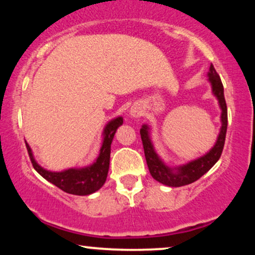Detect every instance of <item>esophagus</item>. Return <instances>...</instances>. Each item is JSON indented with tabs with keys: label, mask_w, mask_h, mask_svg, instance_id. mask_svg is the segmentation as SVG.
Listing matches in <instances>:
<instances>
[{
	"label": "esophagus",
	"mask_w": 255,
	"mask_h": 255,
	"mask_svg": "<svg viewBox=\"0 0 255 255\" xmlns=\"http://www.w3.org/2000/svg\"><path fill=\"white\" fill-rule=\"evenodd\" d=\"M139 115H140V111H138L137 109H132V110H131V116L138 117Z\"/></svg>",
	"instance_id": "esophagus-1"
}]
</instances>
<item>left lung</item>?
<instances>
[{
	"label": "left lung",
	"mask_w": 255,
	"mask_h": 255,
	"mask_svg": "<svg viewBox=\"0 0 255 255\" xmlns=\"http://www.w3.org/2000/svg\"><path fill=\"white\" fill-rule=\"evenodd\" d=\"M209 80H210L212 85V92L217 97L218 101H220L221 109H222V117H221L222 118V128H221V132L216 144L208 154L198 158V160L192 161V162L185 164L182 167H179L176 172H173V169L164 166L162 161L158 158L156 152H155L150 138H149L148 128L144 125V127L140 128L139 133L140 138H142L143 149H144V155L149 172H150L152 178L158 182H161V184L172 187L185 186V185L192 184V182L198 180L200 176L204 175L208 170H210L212 166L220 160L221 155H222L224 142H226L227 127H228V111H227L226 99H224L222 81H221L220 75L217 74L216 69L214 68L212 64L210 65V71H209Z\"/></svg>",
	"instance_id": "obj_1"
}]
</instances>
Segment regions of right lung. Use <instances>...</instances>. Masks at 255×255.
Listing matches in <instances>:
<instances>
[{
    "label": "right lung",
    "mask_w": 255,
    "mask_h": 255,
    "mask_svg": "<svg viewBox=\"0 0 255 255\" xmlns=\"http://www.w3.org/2000/svg\"><path fill=\"white\" fill-rule=\"evenodd\" d=\"M123 124V118L115 119L107 124L104 131V143L100 149V155L92 166L81 169H68L64 172H49V170L41 168L33 158L31 148L26 143L27 151H28L29 158L33 168L50 181L51 184L56 185L64 192L76 196H87V194L94 193L105 184L109 173L110 167V155H111V143H112L115 133L121 125Z\"/></svg>",
    "instance_id": "1"
}]
</instances>
